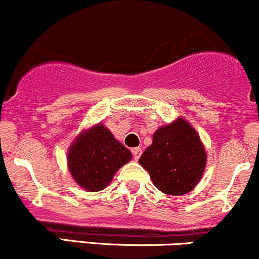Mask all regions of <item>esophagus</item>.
Here are the masks:
<instances>
[{"mask_svg":"<svg viewBox=\"0 0 259 259\" xmlns=\"http://www.w3.org/2000/svg\"><path fill=\"white\" fill-rule=\"evenodd\" d=\"M141 153H142V150L140 147H136V148H134L133 150V154H134V159L135 160H138L139 158H140V156H141Z\"/></svg>","mask_w":259,"mask_h":259,"instance_id":"obj_1","label":"esophagus"}]
</instances>
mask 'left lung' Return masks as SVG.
<instances>
[{
  "instance_id": "obj_1",
  "label": "left lung",
  "mask_w": 259,
  "mask_h": 259,
  "mask_svg": "<svg viewBox=\"0 0 259 259\" xmlns=\"http://www.w3.org/2000/svg\"><path fill=\"white\" fill-rule=\"evenodd\" d=\"M207 153L196 130L183 118L160 126L139 163L163 194L180 196L197 185L206 168Z\"/></svg>"
}]
</instances>
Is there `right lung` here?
Returning <instances> with one entry per match:
<instances>
[{"label": "right lung", "instance_id": "obj_1", "mask_svg": "<svg viewBox=\"0 0 259 259\" xmlns=\"http://www.w3.org/2000/svg\"><path fill=\"white\" fill-rule=\"evenodd\" d=\"M130 159L132 152L102 124L79 134L68 151V167L73 179L91 192L105 189L118 169Z\"/></svg>", "mask_w": 259, "mask_h": 259}]
</instances>
